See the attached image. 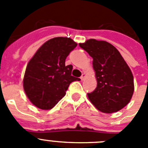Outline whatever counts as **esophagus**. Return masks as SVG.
<instances>
[{
	"instance_id": "esophagus-1",
	"label": "esophagus",
	"mask_w": 148,
	"mask_h": 148,
	"mask_svg": "<svg viewBox=\"0 0 148 148\" xmlns=\"http://www.w3.org/2000/svg\"><path fill=\"white\" fill-rule=\"evenodd\" d=\"M85 78H86V74L85 73H83V74L82 75V76H81V80L84 81V79H85Z\"/></svg>"
}]
</instances>
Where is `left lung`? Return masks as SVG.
Listing matches in <instances>:
<instances>
[{"mask_svg":"<svg viewBox=\"0 0 148 148\" xmlns=\"http://www.w3.org/2000/svg\"><path fill=\"white\" fill-rule=\"evenodd\" d=\"M92 58L97 87L89 99L99 111L112 113L130 102L134 91L133 76L119 50L104 40L89 39L79 44Z\"/></svg>","mask_w":148,"mask_h":148,"instance_id":"8db88e82","label":"left lung"}]
</instances>
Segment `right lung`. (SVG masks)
<instances>
[{"label": "right lung", "instance_id": "1", "mask_svg": "<svg viewBox=\"0 0 148 148\" xmlns=\"http://www.w3.org/2000/svg\"><path fill=\"white\" fill-rule=\"evenodd\" d=\"M77 44L70 38L57 37L44 43L26 68L23 90L35 107L49 110L66 94L70 84L80 78L71 75L73 66L65 60Z\"/></svg>", "mask_w": 148, "mask_h": 148}]
</instances>
